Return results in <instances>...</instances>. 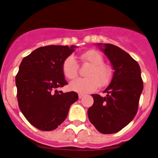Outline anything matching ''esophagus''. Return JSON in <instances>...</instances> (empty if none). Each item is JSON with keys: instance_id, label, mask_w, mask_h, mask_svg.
<instances>
[{"instance_id": "obj_1", "label": "esophagus", "mask_w": 158, "mask_h": 158, "mask_svg": "<svg viewBox=\"0 0 158 158\" xmlns=\"http://www.w3.org/2000/svg\"><path fill=\"white\" fill-rule=\"evenodd\" d=\"M83 94H79V99H81V98H82V97H83Z\"/></svg>"}]
</instances>
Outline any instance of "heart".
<instances>
[{"label":"heart","mask_w":158,"mask_h":158,"mask_svg":"<svg viewBox=\"0 0 158 158\" xmlns=\"http://www.w3.org/2000/svg\"><path fill=\"white\" fill-rule=\"evenodd\" d=\"M80 59L83 62L90 64L86 75L87 77L80 78L70 84L72 90L80 94H88L96 90L100 86L105 87L110 83L114 72L110 66L104 63V58L98 51L89 50L82 53ZM62 72L68 79H75L79 73V64L73 56H69L62 64Z\"/></svg>","instance_id":"b5f03b06"}]
</instances>
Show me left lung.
Masks as SVG:
<instances>
[{
	"label": "left lung",
	"mask_w": 158,
	"mask_h": 158,
	"mask_svg": "<svg viewBox=\"0 0 158 158\" xmlns=\"http://www.w3.org/2000/svg\"><path fill=\"white\" fill-rule=\"evenodd\" d=\"M101 50L112 64L114 76L104 90L105 97L93 94L94 104L87 113L98 132L112 134L126 127L135 116L143 82L139 64L128 53L110 44H104Z\"/></svg>",
	"instance_id": "1"
}]
</instances>
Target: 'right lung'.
<instances>
[{
  "label": "right lung",
  "mask_w": 158,
  "mask_h": 158,
  "mask_svg": "<svg viewBox=\"0 0 158 158\" xmlns=\"http://www.w3.org/2000/svg\"><path fill=\"white\" fill-rule=\"evenodd\" d=\"M75 46L48 45L32 51L23 59L15 76L20 110L36 129H57L68 115L71 104L78 100L77 93L57 90L68 82L62 64Z\"/></svg>",
  "instance_id": "obj_1"
}]
</instances>
